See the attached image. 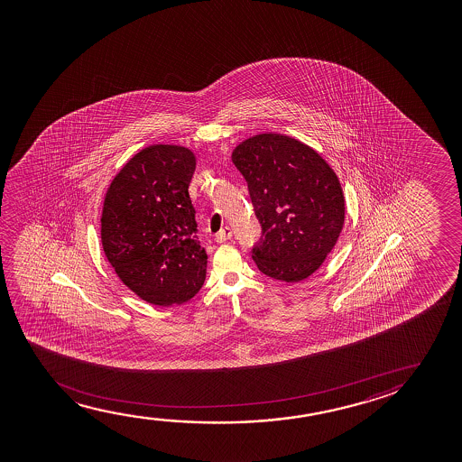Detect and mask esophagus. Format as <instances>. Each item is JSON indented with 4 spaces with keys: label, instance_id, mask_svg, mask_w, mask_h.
Listing matches in <instances>:
<instances>
[{
    "label": "esophagus",
    "instance_id": "1",
    "mask_svg": "<svg viewBox=\"0 0 462 462\" xmlns=\"http://www.w3.org/2000/svg\"><path fill=\"white\" fill-rule=\"evenodd\" d=\"M230 238H232V228L230 227H224L221 232L215 235V240L217 243H224V241L230 240Z\"/></svg>",
    "mask_w": 462,
    "mask_h": 462
}]
</instances>
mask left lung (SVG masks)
Segmentation results:
<instances>
[{"instance_id": "left-lung-1", "label": "left lung", "mask_w": 462, "mask_h": 462, "mask_svg": "<svg viewBox=\"0 0 462 462\" xmlns=\"http://www.w3.org/2000/svg\"><path fill=\"white\" fill-rule=\"evenodd\" d=\"M247 181L262 240L253 249L260 272L300 282L317 272L336 246L346 199L333 167L301 140L255 134L232 152Z\"/></svg>"}]
</instances>
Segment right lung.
Instances as JSON below:
<instances>
[{
    "mask_svg": "<svg viewBox=\"0 0 462 462\" xmlns=\"http://www.w3.org/2000/svg\"><path fill=\"white\" fill-rule=\"evenodd\" d=\"M194 171L189 148L146 146L121 167L104 197V254L146 303H186L205 282L207 253L197 240L188 190Z\"/></svg>",
    "mask_w": 462,
    "mask_h": 462,
    "instance_id": "right-lung-1",
    "label": "right lung"
}]
</instances>
